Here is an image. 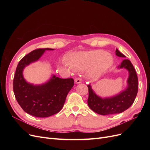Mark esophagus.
<instances>
[{
    "mask_svg": "<svg viewBox=\"0 0 150 150\" xmlns=\"http://www.w3.org/2000/svg\"><path fill=\"white\" fill-rule=\"evenodd\" d=\"M74 82H75L76 84H79V83L82 82V80H81V79L79 78H76L74 79Z\"/></svg>",
    "mask_w": 150,
    "mask_h": 150,
    "instance_id": "34e87169",
    "label": "esophagus"
}]
</instances>
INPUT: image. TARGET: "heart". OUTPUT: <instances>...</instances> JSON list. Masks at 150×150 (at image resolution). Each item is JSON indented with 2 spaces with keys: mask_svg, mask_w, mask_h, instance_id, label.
Segmentation results:
<instances>
[{
  "mask_svg": "<svg viewBox=\"0 0 150 150\" xmlns=\"http://www.w3.org/2000/svg\"><path fill=\"white\" fill-rule=\"evenodd\" d=\"M114 63L112 57L103 50H94L74 53L72 55L69 65L76 70H84L90 67L89 74L99 78L110 69Z\"/></svg>",
  "mask_w": 150,
  "mask_h": 150,
  "instance_id": "heart-1",
  "label": "heart"
}]
</instances>
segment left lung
I'll use <instances>...</instances> for the list:
<instances>
[{"mask_svg": "<svg viewBox=\"0 0 150 150\" xmlns=\"http://www.w3.org/2000/svg\"><path fill=\"white\" fill-rule=\"evenodd\" d=\"M116 55L126 57L118 49H116ZM125 69L128 71L127 87L115 96L102 98L99 96L92 89L91 84L88 85L89 97L88 104L89 107L95 112L101 115L118 114L128 109L134 101L138 93V76L134 68L128 59H124L117 69Z\"/></svg>", "mask_w": 150, "mask_h": 150, "instance_id": "1", "label": "left lung"}]
</instances>
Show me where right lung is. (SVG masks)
<instances>
[{
	"label": "right lung",
	"mask_w": 150,
	"mask_h": 150,
	"mask_svg": "<svg viewBox=\"0 0 150 150\" xmlns=\"http://www.w3.org/2000/svg\"><path fill=\"white\" fill-rule=\"evenodd\" d=\"M53 50L39 49L27 54L19 61L13 78V89L17 101L25 112L35 117H49L59 112L74 86L72 78L61 79L54 74L41 84H31L24 79V68L39 60L46 51Z\"/></svg>",
	"instance_id": "right-lung-1"
}]
</instances>
